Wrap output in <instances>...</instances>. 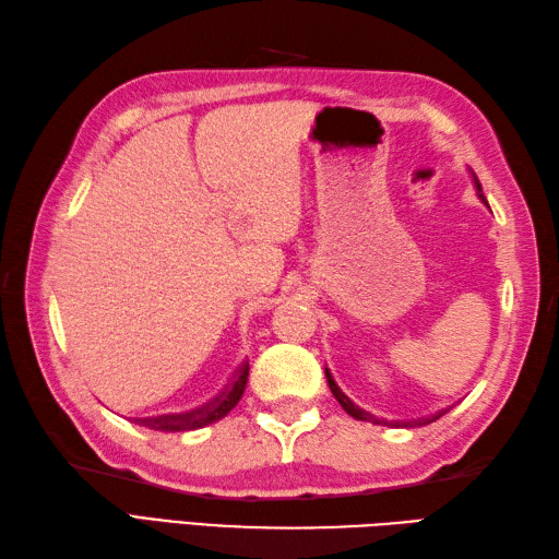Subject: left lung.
Segmentation results:
<instances>
[{
	"mask_svg": "<svg viewBox=\"0 0 559 559\" xmlns=\"http://www.w3.org/2000/svg\"><path fill=\"white\" fill-rule=\"evenodd\" d=\"M474 186H476V192H478V198H481L484 202H486V198H484V190H481V183H478L476 180V176H474ZM488 204V202H486ZM326 379H329V388H331V393L335 395V400L341 402V407L349 414V417H355V419H359V421H371V424H383V419L379 421L373 417V414H369V412H365V409H359L353 400H349L341 388H338V383L333 381V376L326 371ZM448 409H443V412H438V414H431V417H421V419H412V421H405V426H426V424H431V421H436V419H440L443 417Z\"/></svg>",
	"mask_w": 559,
	"mask_h": 559,
	"instance_id": "left-lung-1",
	"label": "left lung"
}]
</instances>
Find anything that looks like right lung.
Here are the masks:
<instances>
[{"mask_svg":"<svg viewBox=\"0 0 559 559\" xmlns=\"http://www.w3.org/2000/svg\"><path fill=\"white\" fill-rule=\"evenodd\" d=\"M248 376H250V361H242V365L236 369V376H233L230 385H226L212 402L206 405L190 409V412H180V414H162V417H145V419H133L140 426L154 428V431H166V433H178V431H194V428L210 426L218 419H224L226 414L238 405L245 385H248Z\"/></svg>","mask_w":559,"mask_h":559,"instance_id":"obj_1","label":"right lung"}]
</instances>
